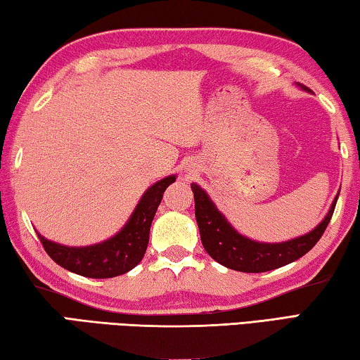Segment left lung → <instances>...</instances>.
<instances>
[{"instance_id":"1","label":"left lung","mask_w":360,"mask_h":360,"mask_svg":"<svg viewBox=\"0 0 360 360\" xmlns=\"http://www.w3.org/2000/svg\"><path fill=\"white\" fill-rule=\"evenodd\" d=\"M297 85L303 90H308L304 85ZM192 192L195 198V219H197L200 238L206 252L221 265L243 273L275 270L307 254L327 229L340 195L337 193L327 216L322 219L318 227L308 231L307 235L283 243H260L246 238L231 227V224L212 203L208 193L195 182L192 184Z\"/></svg>"}]
</instances>
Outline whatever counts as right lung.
<instances>
[{
    "label": "right lung",
    "mask_w": 360,
    "mask_h": 360,
    "mask_svg": "<svg viewBox=\"0 0 360 360\" xmlns=\"http://www.w3.org/2000/svg\"><path fill=\"white\" fill-rule=\"evenodd\" d=\"M176 181V174L167 176L152 184L143 193L135 211L119 233L98 245L70 248L46 240L39 235V241L46 252L60 266L76 275L105 279L114 278L135 268L143 260L149 243V230L165 188Z\"/></svg>",
    "instance_id": "add662e5"
}]
</instances>
